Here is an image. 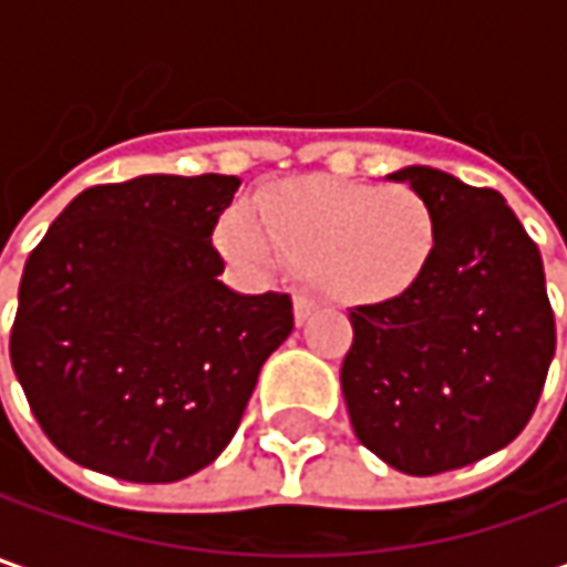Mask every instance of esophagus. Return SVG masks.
<instances>
[{"mask_svg": "<svg viewBox=\"0 0 567 567\" xmlns=\"http://www.w3.org/2000/svg\"><path fill=\"white\" fill-rule=\"evenodd\" d=\"M316 312V299L309 293H296L293 299V316H296V324H302L306 318Z\"/></svg>", "mask_w": 567, "mask_h": 567, "instance_id": "obj_1", "label": "esophagus"}]
</instances>
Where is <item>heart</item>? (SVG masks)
<instances>
[{
  "label": "heart",
  "mask_w": 567,
  "mask_h": 567,
  "mask_svg": "<svg viewBox=\"0 0 567 567\" xmlns=\"http://www.w3.org/2000/svg\"><path fill=\"white\" fill-rule=\"evenodd\" d=\"M220 239L243 265L287 261L316 274L334 299L375 302L403 293L423 274L435 249V217L406 186L306 179L271 188L261 220L249 207H233Z\"/></svg>",
  "instance_id": "heart-1"
}]
</instances>
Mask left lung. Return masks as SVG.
<instances>
[{
    "instance_id": "obj_1",
    "label": "left lung",
    "mask_w": 567,
    "mask_h": 567,
    "mask_svg": "<svg viewBox=\"0 0 567 567\" xmlns=\"http://www.w3.org/2000/svg\"><path fill=\"white\" fill-rule=\"evenodd\" d=\"M391 179L432 207L435 249L394 299L353 306L340 388L362 445L410 476L467 467L530 423L556 353L536 243L495 188L432 166Z\"/></svg>"
}]
</instances>
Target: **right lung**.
Segmentation results:
<instances>
[{"mask_svg": "<svg viewBox=\"0 0 567 567\" xmlns=\"http://www.w3.org/2000/svg\"><path fill=\"white\" fill-rule=\"evenodd\" d=\"M236 176L84 188L28 255L11 369L69 461L125 483L207 467L246 413L293 299L224 287L210 236Z\"/></svg>", "mask_w": 567, "mask_h": 567, "instance_id": "obj_1", "label": "right lung"}]
</instances>
